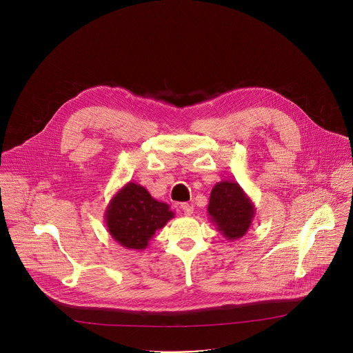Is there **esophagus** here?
Segmentation results:
<instances>
[{
	"mask_svg": "<svg viewBox=\"0 0 353 353\" xmlns=\"http://www.w3.org/2000/svg\"><path fill=\"white\" fill-rule=\"evenodd\" d=\"M180 208L183 210V212H184V215H187V216H190V215H192V211H194V208L190 205V204H187V203H183L181 205H180Z\"/></svg>",
	"mask_w": 353,
	"mask_h": 353,
	"instance_id": "34e87169",
	"label": "esophagus"
}]
</instances>
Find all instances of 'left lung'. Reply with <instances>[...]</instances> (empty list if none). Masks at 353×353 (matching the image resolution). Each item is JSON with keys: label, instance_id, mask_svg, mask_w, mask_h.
<instances>
[{"label": "left lung", "instance_id": "8db88e82", "mask_svg": "<svg viewBox=\"0 0 353 353\" xmlns=\"http://www.w3.org/2000/svg\"><path fill=\"white\" fill-rule=\"evenodd\" d=\"M207 211L211 222L228 240L243 237L256 216L253 201L233 180H222L214 185Z\"/></svg>", "mask_w": 353, "mask_h": 353}]
</instances>
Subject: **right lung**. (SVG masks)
I'll list each match as a JSON object with an SVG mask.
<instances>
[{
	"label": "right lung",
	"mask_w": 353,
	"mask_h": 353,
	"mask_svg": "<svg viewBox=\"0 0 353 353\" xmlns=\"http://www.w3.org/2000/svg\"><path fill=\"white\" fill-rule=\"evenodd\" d=\"M173 216L166 203L155 199L141 184L128 181L110 199L105 222L119 244L139 251Z\"/></svg>",
	"instance_id": "right-lung-1"
}]
</instances>
